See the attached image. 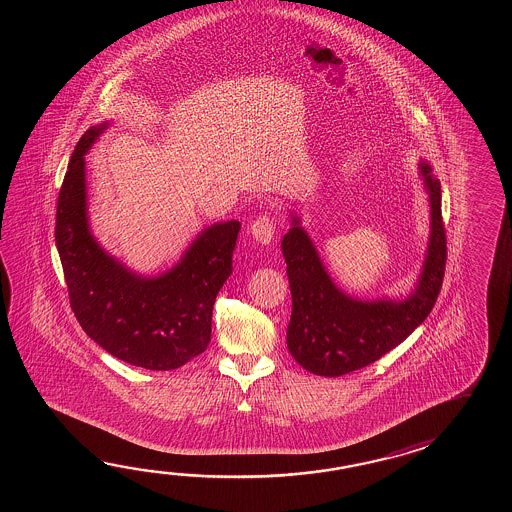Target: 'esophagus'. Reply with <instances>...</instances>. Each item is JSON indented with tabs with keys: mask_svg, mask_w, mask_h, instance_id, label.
Returning a JSON list of instances; mask_svg holds the SVG:
<instances>
[{
	"mask_svg": "<svg viewBox=\"0 0 512 512\" xmlns=\"http://www.w3.org/2000/svg\"><path fill=\"white\" fill-rule=\"evenodd\" d=\"M274 234H276V223L269 216H261L252 223L251 236L260 245H271Z\"/></svg>",
	"mask_w": 512,
	"mask_h": 512,
	"instance_id": "1",
	"label": "esophagus"
}]
</instances>
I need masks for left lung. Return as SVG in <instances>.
Returning a JSON list of instances; mask_svg holds the SVG:
<instances>
[{"label": "left lung", "mask_w": 512, "mask_h": 512, "mask_svg": "<svg viewBox=\"0 0 512 512\" xmlns=\"http://www.w3.org/2000/svg\"><path fill=\"white\" fill-rule=\"evenodd\" d=\"M417 175L428 194L430 234L414 287L395 298H360L346 293L327 271L302 227V218L294 210L289 212L291 229L282 241L293 296L287 348L304 370L340 377L366 368L399 346L430 315L445 276L441 183L425 159H419Z\"/></svg>", "instance_id": "left-lung-1"}]
</instances>
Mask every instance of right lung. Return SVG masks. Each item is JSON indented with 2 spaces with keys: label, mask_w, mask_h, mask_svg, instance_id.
Masks as SVG:
<instances>
[{
  "label": "right lung",
  "mask_w": 512,
  "mask_h": 512,
  "mask_svg": "<svg viewBox=\"0 0 512 512\" xmlns=\"http://www.w3.org/2000/svg\"><path fill=\"white\" fill-rule=\"evenodd\" d=\"M111 120L78 141L56 205V249L71 307L98 346L144 370H177L207 349L212 309L232 274L240 221L208 225L170 269L133 271L98 243L89 223L86 153Z\"/></svg>",
  "instance_id": "add662e5"
}]
</instances>
